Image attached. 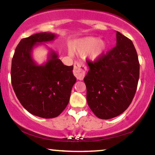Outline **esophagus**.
I'll use <instances>...</instances> for the list:
<instances>
[{
	"label": "esophagus",
	"mask_w": 155,
	"mask_h": 155,
	"mask_svg": "<svg viewBox=\"0 0 155 155\" xmlns=\"http://www.w3.org/2000/svg\"><path fill=\"white\" fill-rule=\"evenodd\" d=\"M87 71V67L84 64L80 62H75L74 63V74L78 79H82L84 77Z\"/></svg>",
	"instance_id": "34e87169"
}]
</instances>
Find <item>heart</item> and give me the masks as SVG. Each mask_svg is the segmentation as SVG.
<instances>
[{
    "mask_svg": "<svg viewBox=\"0 0 155 155\" xmlns=\"http://www.w3.org/2000/svg\"><path fill=\"white\" fill-rule=\"evenodd\" d=\"M108 42L97 37L88 36L78 39L73 44L72 50L81 55L87 54L91 60H97L106 53Z\"/></svg>",
    "mask_w": 155,
    "mask_h": 155,
    "instance_id": "b5f03b06",
    "label": "heart"
}]
</instances>
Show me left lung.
<instances>
[{"label":"left lung","instance_id":"8db88e82","mask_svg":"<svg viewBox=\"0 0 155 155\" xmlns=\"http://www.w3.org/2000/svg\"><path fill=\"white\" fill-rule=\"evenodd\" d=\"M117 44L94 63L84 78L87 101L97 117L114 118L132 102L139 79V62L132 41L117 31Z\"/></svg>","mask_w":155,"mask_h":155}]
</instances>
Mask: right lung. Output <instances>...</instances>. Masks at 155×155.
<instances>
[{"label":"right lung","instance_id":"obj_1","mask_svg":"<svg viewBox=\"0 0 155 155\" xmlns=\"http://www.w3.org/2000/svg\"><path fill=\"white\" fill-rule=\"evenodd\" d=\"M57 35L39 33L22 38L12 62V84L17 98L28 112L41 118L59 116L66 108L76 78L74 66H67L49 49L47 60L38 65L32 57L33 48L54 41Z\"/></svg>","mask_w":155,"mask_h":155}]
</instances>
